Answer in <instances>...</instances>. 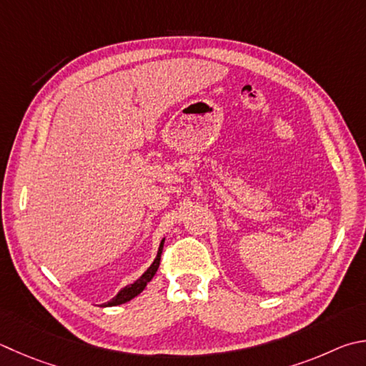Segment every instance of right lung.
Returning a JSON list of instances; mask_svg holds the SVG:
<instances>
[{
  "label": "right lung",
  "mask_w": 366,
  "mask_h": 366,
  "mask_svg": "<svg viewBox=\"0 0 366 366\" xmlns=\"http://www.w3.org/2000/svg\"><path fill=\"white\" fill-rule=\"evenodd\" d=\"M163 244H164V238L160 243V248H158V252H157V257L155 261L152 262L150 267L144 272V274L137 278V280L134 283L128 285V287H124L118 291V295L112 299V301L102 304L104 307H114V305H119V304H124L131 301V299H134L137 295H141L144 288L147 287V283L154 278V275L157 274L158 270V265H160V259H162V251H163Z\"/></svg>",
  "instance_id": "1"
}]
</instances>
